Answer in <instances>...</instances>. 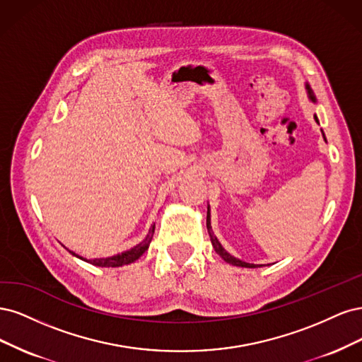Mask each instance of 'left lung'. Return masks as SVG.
<instances>
[{"mask_svg": "<svg viewBox=\"0 0 362 362\" xmlns=\"http://www.w3.org/2000/svg\"><path fill=\"white\" fill-rule=\"evenodd\" d=\"M305 90H307V96H308V99H310L313 103H316V102H317V99H316V96H314V91L311 90V87H310V84H308V83H305ZM314 120H316V122L319 123V119H317V115H316V114H314ZM322 135H323V139L326 141V138H325L323 131H322ZM206 226H207V233H209V236H211V242H212V245H214L215 251L219 254V257L223 259L224 262H227V263H230V264H233V266H239V267H251V269H254V267H262V266H263V264L247 263V262H243V260H240V259H236L235 255H231L230 252H227V251L224 250V247H223V245H221V242L218 240V238L215 236V233H214V230H212V226H211V207H209V204H207V218H206Z\"/></svg>", "mask_w": 362, "mask_h": 362, "instance_id": "obj_1", "label": "left lung"}]
</instances>
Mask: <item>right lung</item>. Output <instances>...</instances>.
Returning a JSON list of instances; mask_svg holds the SVG:
<instances>
[{
    "mask_svg": "<svg viewBox=\"0 0 362 362\" xmlns=\"http://www.w3.org/2000/svg\"><path fill=\"white\" fill-rule=\"evenodd\" d=\"M153 233H155V224L151 226L148 228V233L147 236L139 242L138 245H135L134 248L131 250H126L120 254H115V255H111V257H102V259H86V257H81V255H78L76 252L67 250L69 252H71L72 255H75V257H78L79 260H84L93 266H99V267H120V266H124V264H131L134 263L135 260H138L141 255L148 250V245L151 242V238H153Z\"/></svg>",
    "mask_w": 362,
    "mask_h": 362,
    "instance_id": "obj_1",
    "label": "right lung"
}]
</instances>
